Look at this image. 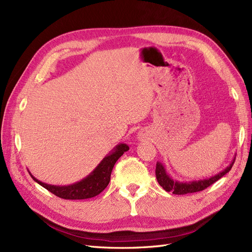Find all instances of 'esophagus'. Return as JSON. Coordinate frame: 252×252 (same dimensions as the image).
Segmentation results:
<instances>
[{
    "instance_id": "obj_1",
    "label": "esophagus",
    "mask_w": 252,
    "mask_h": 252,
    "mask_svg": "<svg viewBox=\"0 0 252 252\" xmlns=\"http://www.w3.org/2000/svg\"><path fill=\"white\" fill-rule=\"evenodd\" d=\"M139 136H140V139H141V140H143V139L146 138L147 135H146V133H145V132H142V133H140V134H139Z\"/></svg>"
}]
</instances>
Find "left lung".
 <instances>
[{
	"mask_svg": "<svg viewBox=\"0 0 252 252\" xmlns=\"http://www.w3.org/2000/svg\"><path fill=\"white\" fill-rule=\"evenodd\" d=\"M235 161V158H232L231 163L228 165L225 169L220 171L219 173L212 175L210 178H206L203 180H197V181H178L171 178V175L167 172L165 165L161 162H157V168H156V177L158 182V184L161 185L164 190L167 192H172L173 194H187V193H192L202 191L205 188L209 187L212 185L213 183H216L218 180H220L226 173L230 171L232 168L233 163Z\"/></svg>",
	"mask_w": 252,
	"mask_h": 252,
	"instance_id": "8db88e82",
	"label": "left lung"
}]
</instances>
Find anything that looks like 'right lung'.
Wrapping results in <instances>:
<instances>
[{"instance_id":"obj_1","label":"right lung","mask_w":252,"mask_h":252,"mask_svg":"<svg viewBox=\"0 0 252 252\" xmlns=\"http://www.w3.org/2000/svg\"><path fill=\"white\" fill-rule=\"evenodd\" d=\"M129 150L127 144L120 143L116 147H113L109 154L106 156L95 168L91 171L87 177L79 182H75L70 185H51L47 183L41 182L34 178L32 173L29 171L33 181L40 184L48 191L55 195L65 200H84L90 199L97 194H100L103 190L108 186L110 182V175L113 166L118 159L124 155V152Z\"/></svg>"}]
</instances>
